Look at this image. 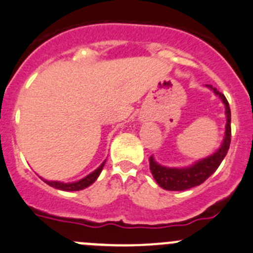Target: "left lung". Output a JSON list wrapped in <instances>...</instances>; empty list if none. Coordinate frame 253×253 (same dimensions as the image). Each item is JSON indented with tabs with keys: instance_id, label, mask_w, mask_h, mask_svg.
I'll return each instance as SVG.
<instances>
[{
	"instance_id": "left-lung-1",
	"label": "left lung",
	"mask_w": 253,
	"mask_h": 253,
	"mask_svg": "<svg viewBox=\"0 0 253 253\" xmlns=\"http://www.w3.org/2000/svg\"><path fill=\"white\" fill-rule=\"evenodd\" d=\"M207 86L211 89L215 95H217L222 100L225 105L226 126H225L224 141H222L220 148L211 156L200 159L192 166L183 167V168H169V167L161 166L159 163H157L153 156L149 157V169H151L152 175L156 179L157 184L166 190L183 192L186 189L200 185L212 173H215V170L219 168L222 159L225 158L227 151H229L230 142H231V111H230L229 102H227L226 97L211 85H207Z\"/></svg>"
}]
</instances>
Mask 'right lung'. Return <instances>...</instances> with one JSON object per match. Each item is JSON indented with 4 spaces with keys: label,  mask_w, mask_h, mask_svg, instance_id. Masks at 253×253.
Segmentation results:
<instances>
[{
    "label": "right lung",
    "mask_w": 253,
    "mask_h": 253,
    "mask_svg": "<svg viewBox=\"0 0 253 253\" xmlns=\"http://www.w3.org/2000/svg\"><path fill=\"white\" fill-rule=\"evenodd\" d=\"M105 163H106V161L102 162L101 166H100L99 168L95 169L92 173L87 174L85 178L80 179V180L78 181H73V183H63V181H56V180H45V179L43 178H42V180H44L48 185L53 186V188L59 189V190H64V192H78V190H83V189L90 186L97 178H99Z\"/></svg>",
    "instance_id": "add662e5"
}]
</instances>
